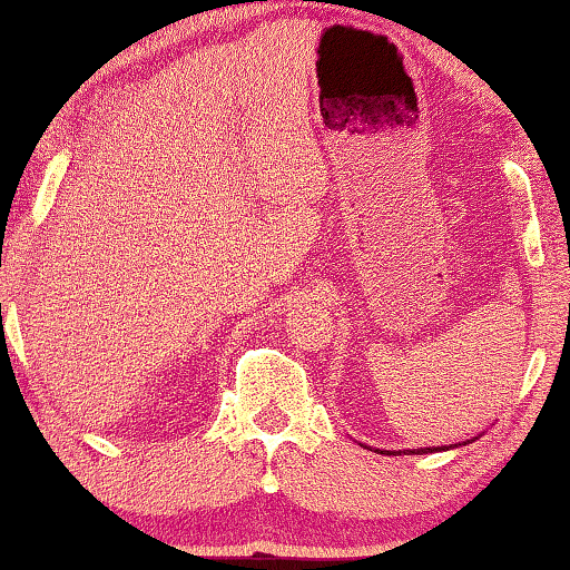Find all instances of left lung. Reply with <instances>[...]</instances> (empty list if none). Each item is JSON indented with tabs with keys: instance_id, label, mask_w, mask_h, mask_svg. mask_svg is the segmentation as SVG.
Listing matches in <instances>:
<instances>
[{
	"instance_id": "8db88e82",
	"label": "left lung",
	"mask_w": 570,
	"mask_h": 570,
	"mask_svg": "<svg viewBox=\"0 0 570 570\" xmlns=\"http://www.w3.org/2000/svg\"><path fill=\"white\" fill-rule=\"evenodd\" d=\"M482 438V432L478 438H472V440H465V442H458V445H438V448H417V450H374V452H380V455H428V452H445V450H452V448H460V445H470V442H475V440H480ZM362 445V442H360ZM362 448H366V445H362ZM370 450V448H366Z\"/></svg>"
}]
</instances>
